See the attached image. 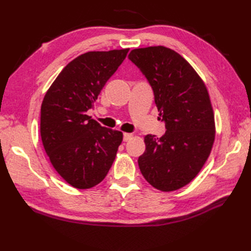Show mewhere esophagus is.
Instances as JSON below:
<instances>
[{"label":"esophagus","instance_id":"obj_1","mask_svg":"<svg viewBox=\"0 0 251 251\" xmlns=\"http://www.w3.org/2000/svg\"><path fill=\"white\" fill-rule=\"evenodd\" d=\"M131 137H132V135L129 134V132H124V135H123V140L128 141L131 139Z\"/></svg>","mask_w":251,"mask_h":251}]
</instances>
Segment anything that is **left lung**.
<instances>
[{"label":"left lung","mask_w":251,"mask_h":251,"mask_svg":"<svg viewBox=\"0 0 251 251\" xmlns=\"http://www.w3.org/2000/svg\"><path fill=\"white\" fill-rule=\"evenodd\" d=\"M148 79L165 135L145 137L138 158L143 177L164 192L190 183L201 172L215 141V116L204 82L178 52L164 46L132 50L128 55Z\"/></svg>","instance_id":"8db88e82"}]
</instances>
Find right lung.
I'll return each instance as SVG.
<instances>
[{"label":"right lung","instance_id":"obj_1","mask_svg":"<svg viewBox=\"0 0 251 251\" xmlns=\"http://www.w3.org/2000/svg\"><path fill=\"white\" fill-rule=\"evenodd\" d=\"M129 49L88 51L63 68L41 106V138L56 172L76 189L102 181L123 140L86 114Z\"/></svg>","mask_w":251,"mask_h":251}]
</instances>
